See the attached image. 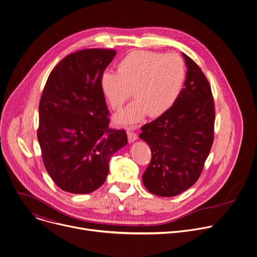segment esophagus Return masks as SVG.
<instances>
[{"label": "esophagus", "mask_w": 257, "mask_h": 257, "mask_svg": "<svg viewBox=\"0 0 257 257\" xmlns=\"http://www.w3.org/2000/svg\"><path fill=\"white\" fill-rule=\"evenodd\" d=\"M127 135H128V141L129 142H133V141H135L138 138L137 134L135 132H133V131H128Z\"/></svg>", "instance_id": "esophagus-1"}]
</instances>
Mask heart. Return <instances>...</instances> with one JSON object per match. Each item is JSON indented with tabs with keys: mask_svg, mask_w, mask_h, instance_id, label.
I'll return each mask as SVG.
<instances>
[{
	"mask_svg": "<svg viewBox=\"0 0 257 257\" xmlns=\"http://www.w3.org/2000/svg\"><path fill=\"white\" fill-rule=\"evenodd\" d=\"M186 78V67L177 54L134 51L118 65L117 73L105 71L100 88L113 109H120L130 98L135 100L116 116L121 125H133L146 115L159 117L178 99Z\"/></svg>",
	"mask_w": 257,
	"mask_h": 257,
	"instance_id": "heart-1",
	"label": "heart"
}]
</instances>
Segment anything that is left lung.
Masks as SVG:
<instances>
[{
    "label": "left lung",
    "mask_w": 257,
    "mask_h": 257,
    "mask_svg": "<svg viewBox=\"0 0 257 257\" xmlns=\"http://www.w3.org/2000/svg\"><path fill=\"white\" fill-rule=\"evenodd\" d=\"M187 65L185 87L165 114L141 127L140 138L152 150L142 176L158 196H176L195 184L210 152L214 134V102L199 66L183 54Z\"/></svg>",
    "instance_id": "left-lung-1"
}]
</instances>
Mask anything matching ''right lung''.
I'll list each match as a JSON object with an SVG mask.
<instances>
[{
	"mask_svg": "<svg viewBox=\"0 0 257 257\" xmlns=\"http://www.w3.org/2000/svg\"><path fill=\"white\" fill-rule=\"evenodd\" d=\"M115 50L85 49L65 57L50 73L40 101L38 139L56 185L74 194L99 188L111 157L127 144L124 129L108 127L100 88Z\"/></svg>",
	"mask_w": 257,
	"mask_h": 257,
	"instance_id": "1",
	"label": "right lung"
}]
</instances>
